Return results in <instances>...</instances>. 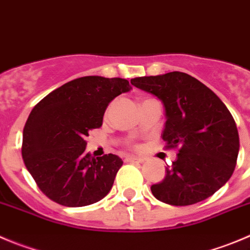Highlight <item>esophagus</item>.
<instances>
[{"instance_id": "34e87169", "label": "esophagus", "mask_w": 250, "mask_h": 250, "mask_svg": "<svg viewBox=\"0 0 250 250\" xmlns=\"http://www.w3.org/2000/svg\"><path fill=\"white\" fill-rule=\"evenodd\" d=\"M127 161V162H136V163H141L144 162V159L140 158V157H132V156H129L125 158Z\"/></svg>"}]
</instances>
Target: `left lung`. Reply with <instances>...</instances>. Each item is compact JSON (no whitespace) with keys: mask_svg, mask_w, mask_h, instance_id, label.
<instances>
[{"mask_svg":"<svg viewBox=\"0 0 250 250\" xmlns=\"http://www.w3.org/2000/svg\"><path fill=\"white\" fill-rule=\"evenodd\" d=\"M131 84L162 102V139L167 148H178L165 179L151 187L154 198L174 206L210 198L232 177L238 157V130L227 106L204 83L178 71L132 78Z\"/></svg>","mask_w":250,"mask_h":250,"instance_id":"left-lung-1","label":"left lung"}]
</instances>
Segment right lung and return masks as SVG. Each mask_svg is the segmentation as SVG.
<instances>
[{"mask_svg": "<svg viewBox=\"0 0 250 250\" xmlns=\"http://www.w3.org/2000/svg\"><path fill=\"white\" fill-rule=\"evenodd\" d=\"M130 89L124 78L85 76L65 83L33 108L23 130L22 157L47 198L81 208L110 191L123 161L111 153L91 156L84 139L102 126L109 103Z\"/></svg>", "mask_w": 250, "mask_h": 250, "instance_id": "right-lung-1", "label": "right lung"}]
</instances>
